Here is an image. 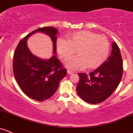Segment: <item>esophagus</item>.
I'll list each match as a JSON object with an SVG mask.
<instances>
[{"mask_svg": "<svg viewBox=\"0 0 133 133\" xmlns=\"http://www.w3.org/2000/svg\"><path fill=\"white\" fill-rule=\"evenodd\" d=\"M67 72H68V73L69 75H71V74H73V73H74V72L73 71H71V70H69V69H68V71H67Z\"/></svg>", "mask_w": 133, "mask_h": 133, "instance_id": "esophagus-1", "label": "esophagus"}]
</instances>
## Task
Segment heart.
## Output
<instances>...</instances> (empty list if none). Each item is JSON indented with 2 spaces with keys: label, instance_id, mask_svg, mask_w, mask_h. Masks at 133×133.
<instances>
[{
  "label": "heart",
  "instance_id": "heart-1",
  "mask_svg": "<svg viewBox=\"0 0 133 133\" xmlns=\"http://www.w3.org/2000/svg\"><path fill=\"white\" fill-rule=\"evenodd\" d=\"M56 45L59 56L64 60L69 59L77 49L79 55L69 58L66 62L67 66L72 69L98 68L108 58L110 49V43L105 36L98 35L88 30L69 33L67 39L58 38Z\"/></svg>",
  "mask_w": 133,
  "mask_h": 133
}]
</instances>
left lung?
<instances>
[{"label": "left lung", "instance_id": "obj_1", "mask_svg": "<svg viewBox=\"0 0 133 133\" xmlns=\"http://www.w3.org/2000/svg\"><path fill=\"white\" fill-rule=\"evenodd\" d=\"M122 75V58L118 46L114 42L112 51L106 61L89 75L78 73L80 80L76 92L86 102L98 104L106 100L115 91Z\"/></svg>", "mask_w": 133, "mask_h": 133}]
</instances>
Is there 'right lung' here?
Wrapping results in <instances>:
<instances>
[{"instance_id": "obj_1", "label": "right lung", "mask_w": 133, "mask_h": 133, "mask_svg": "<svg viewBox=\"0 0 133 133\" xmlns=\"http://www.w3.org/2000/svg\"><path fill=\"white\" fill-rule=\"evenodd\" d=\"M37 32L46 34L53 42L54 55L49 59L38 58L28 49V37ZM57 33L58 30L54 27L33 31L19 42L13 55V74L20 88L25 95L37 101L45 100L53 96L60 82L66 75V69L55 56Z\"/></svg>"}]
</instances>
